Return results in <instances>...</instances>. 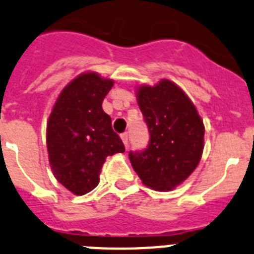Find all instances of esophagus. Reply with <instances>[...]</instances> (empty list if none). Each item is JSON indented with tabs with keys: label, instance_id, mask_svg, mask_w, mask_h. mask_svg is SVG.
Listing matches in <instances>:
<instances>
[{
	"label": "esophagus",
	"instance_id": "obj_1",
	"mask_svg": "<svg viewBox=\"0 0 254 254\" xmlns=\"http://www.w3.org/2000/svg\"><path fill=\"white\" fill-rule=\"evenodd\" d=\"M121 138H122V141L123 144H125L126 148H128V133H127V132L122 133V135H121Z\"/></svg>",
	"mask_w": 254,
	"mask_h": 254
}]
</instances>
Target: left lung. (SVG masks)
Instances as JSON below:
<instances>
[{"mask_svg": "<svg viewBox=\"0 0 254 254\" xmlns=\"http://www.w3.org/2000/svg\"><path fill=\"white\" fill-rule=\"evenodd\" d=\"M148 125V148L129 151L142 184L167 191L184 183L199 164L204 148V125L188 95L176 83L162 79L136 92Z\"/></svg>", "mask_w": 254, "mask_h": 254, "instance_id": "obj_1", "label": "left lung"}]
</instances>
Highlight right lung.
I'll use <instances>...</instances> for the list:
<instances>
[{
	"mask_svg": "<svg viewBox=\"0 0 254 254\" xmlns=\"http://www.w3.org/2000/svg\"><path fill=\"white\" fill-rule=\"evenodd\" d=\"M113 84L95 71L82 73L60 92L49 117L46 141L51 170L75 195L95 189L106 157L126 150L101 106Z\"/></svg>",
	"mask_w": 254,
	"mask_h": 254,
	"instance_id": "add662e5",
	"label": "right lung"
}]
</instances>
